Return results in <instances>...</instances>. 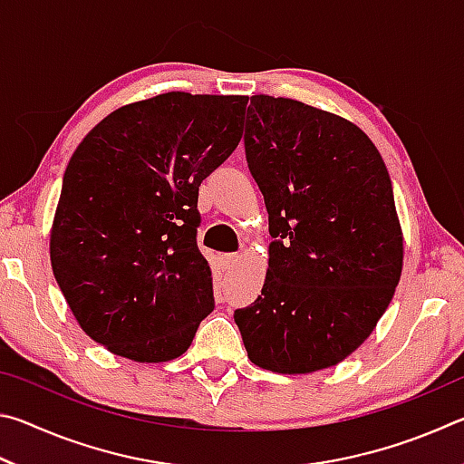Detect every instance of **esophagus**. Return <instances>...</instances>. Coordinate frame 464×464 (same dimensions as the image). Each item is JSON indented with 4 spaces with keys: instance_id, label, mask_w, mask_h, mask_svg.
Returning <instances> with one entry per match:
<instances>
[{
    "instance_id": "obj_1",
    "label": "esophagus",
    "mask_w": 464,
    "mask_h": 464,
    "mask_svg": "<svg viewBox=\"0 0 464 464\" xmlns=\"http://www.w3.org/2000/svg\"><path fill=\"white\" fill-rule=\"evenodd\" d=\"M218 260H221L223 270H233L235 266H237L239 256H237V254H223L221 257H218Z\"/></svg>"
}]
</instances>
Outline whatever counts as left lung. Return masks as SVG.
Masks as SVG:
<instances>
[{
  "mask_svg": "<svg viewBox=\"0 0 464 464\" xmlns=\"http://www.w3.org/2000/svg\"><path fill=\"white\" fill-rule=\"evenodd\" d=\"M243 143L274 239L262 295L233 315L243 345L272 372L329 368L372 334L401 278L387 166L356 124L264 93Z\"/></svg>",
  "mask_w": 464,
  "mask_h": 464,
  "instance_id": "8db88e82",
  "label": "left lung"
}]
</instances>
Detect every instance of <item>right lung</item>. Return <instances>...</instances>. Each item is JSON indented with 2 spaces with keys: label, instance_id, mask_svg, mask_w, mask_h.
I'll use <instances>...</instances> for the list:
<instances>
[{
  "label": "right lung",
  "instance_id": "1",
  "mask_svg": "<svg viewBox=\"0 0 464 464\" xmlns=\"http://www.w3.org/2000/svg\"><path fill=\"white\" fill-rule=\"evenodd\" d=\"M246 96L168 92L96 124L63 176L54 280L93 342L135 362L190 348L215 309L196 246L198 186L241 140Z\"/></svg>",
  "mask_w": 464,
  "mask_h": 464
}]
</instances>
